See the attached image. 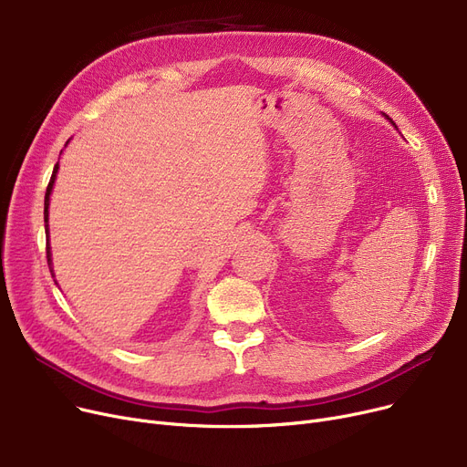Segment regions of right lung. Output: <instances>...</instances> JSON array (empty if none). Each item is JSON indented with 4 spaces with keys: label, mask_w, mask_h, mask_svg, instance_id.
I'll return each mask as SVG.
<instances>
[{
    "label": "right lung",
    "mask_w": 467,
    "mask_h": 467,
    "mask_svg": "<svg viewBox=\"0 0 467 467\" xmlns=\"http://www.w3.org/2000/svg\"><path fill=\"white\" fill-rule=\"evenodd\" d=\"M57 171H58V162H57V166H55V170H53L51 182H48L47 192H45V210H43V217H45V233H47V238H48V196H51L53 183H55V178H57ZM47 263H48V268H51V275L55 276V273H53V259H51V246H48V240H47Z\"/></svg>",
    "instance_id": "right-lung-1"
}]
</instances>
